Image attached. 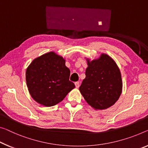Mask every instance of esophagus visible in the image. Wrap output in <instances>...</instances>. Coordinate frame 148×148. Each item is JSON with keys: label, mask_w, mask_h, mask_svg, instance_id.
I'll return each instance as SVG.
<instances>
[{"label": "esophagus", "mask_w": 148, "mask_h": 148, "mask_svg": "<svg viewBox=\"0 0 148 148\" xmlns=\"http://www.w3.org/2000/svg\"><path fill=\"white\" fill-rule=\"evenodd\" d=\"M75 85L76 88H79V82H75Z\"/></svg>", "instance_id": "1"}]
</instances>
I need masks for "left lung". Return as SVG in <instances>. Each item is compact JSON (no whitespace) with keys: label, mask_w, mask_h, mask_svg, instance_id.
<instances>
[{"label":"left lung","mask_w":148,"mask_h":148,"mask_svg":"<svg viewBox=\"0 0 148 148\" xmlns=\"http://www.w3.org/2000/svg\"><path fill=\"white\" fill-rule=\"evenodd\" d=\"M85 79L79 90L87 103L95 110L112 106L122 93L121 73L110 56L102 53L97 60H87Z\"/></svg>","instance_id":"obj_1"}]
</instances>
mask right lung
Segmentation results:
<instances>
[{
    "label": "right lung",
    "instance_id": "obj_1",
    "mask_svg": "<svg viewBox=\"0 0 148 148\" xmlns=\"http://www.w3.org/2000/svg\"><path fill=\"white\" fill-rule=\"evenodd\" d=\"M70 70L65 60L53 51L36 58L26 69V80L31 97L45 106L62 101L75 88L69 81Z\"/></svg>",
    "mask_w": 148,
    "mask_h": 148
}]
</instances>
